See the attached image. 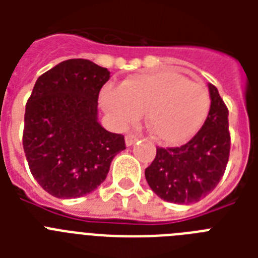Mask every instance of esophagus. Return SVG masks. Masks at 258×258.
<instances>
[{
  "label": "esophagus",
  "instance_id": "34e87169",
  "mask_svg": "<svg viewBox=\"0 0 258 258\" xmlns=\"http://www.w3.org/2000/svg\"><path fill=\"white\" fill-rule=\"evenodd\" d=\"M137 141H138L137 135H134V134H127V135H125V145L127 146H133Z\"/></svg>",
  "mask_w": 258,
  "mask_h": 258
}]
</instances>
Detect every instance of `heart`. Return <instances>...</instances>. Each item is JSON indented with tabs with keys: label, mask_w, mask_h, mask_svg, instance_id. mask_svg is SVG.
I'll use <instances>...</instances> for the list:
<instances>
[{
	"label": "heart",
	"mask_w": 258,
	"mask_h": 258,
	"mask_svg": "<svg viewBox=\"0 0 258 258\" xmlns=\"http://www.w3.org/2000/svg\"><path fill=\"white\" fill-rule=\"evenodd\" d=\"M100 103L119 125L134 124L147 112L151 135L159 143L176 146L202 128L210 111V93L183 75L161 71L133 76L120 88L104 87Z\"/></svg>",
	"instance_id": "b5f03b06"
}]
</instances>
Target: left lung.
I'll use <instances>...</instances> for the list:
<instances>
[{
    "label": "left lung",
    "instance_id": "1",
    "mask_svg": "<svg viewBox=\"0 0 258 258\" xmlns=\"http://www.w3.org/2000/svg\"><path fill=\"white\" fill-rule=\"evenodd\" d=\"M210 111L202 128L180 147H158L146 169L147 183L159 198L188 205L212 192L224 175L230 151L228 107L218 89L209 84Z\"/></svg>",
    "mask_w": 258,
    "mask_h": 258
}]
</instances>
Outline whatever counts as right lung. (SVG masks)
Segmentation results:
<instances>
[{"label": "right lung", "mask_w": 258, "mask_h": 258, "mask_svg": "<svg viewBox=\"0 0 258 258\" xmlns=\"http://www.w3.org/2000/svg\"><path fill=\"white\" fill-rule=\"evenodd\" d=\"M109 71L71 58L37 79L28 99L22 146L30 172L46 192L70 200L100 186L124 137L97 121V99Z\"/></svg>", "instance_id": "add662e5"}]
</instances>
